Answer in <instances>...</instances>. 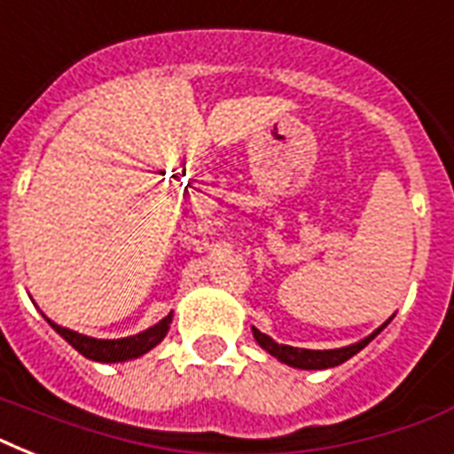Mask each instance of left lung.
I'll return each instance as SVG.
<instances>
[{
	"label": "left lung",
	"mask_w": 454,
	"mask_h": 454,
	"mask_svg": "<svg viewBox=\"0 0 454 454\" xmlns=\"http://www.w3.org/2000/svg\"><path fill=\"white\" fill-rule=\"evenodd\" d=\"M388 320H391V317H388ZM388 320L381 325V327H377L370 337L360 339V341H356V344L351 346L330 348V351H310V348H294V346L278 344L276 339H270L269 334H263V332H259L256 327H252V334H254V339L259 341V346H262L263 351H269L273 358H278L280 363H285V365L299 367V370H327V367L341 365V363H346L351 356L363 351V348L387 327Z\"/></svg>",
	"instance_id": "1"
}]
</instances>
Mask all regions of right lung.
Returning a JSON list of instances; mask_svg holds the SVG:
<instances>
[{"mask_svg":"<svg viewBox=\"0 0 454 454\" xmlns=\"http://www.w3.org/2000/svg\"><path fill=\"white\" fill-rule=\"evenodd\" d=\"M46 323L51 325L53 330L59 332L60 337L66 339L74 351H80L84 358L98 360V363H124V360L138 358V356L148 353L167 337L171 323V313L167 317H162L157 325L148 327V330L124 339H94L87 337V334H80V332L67 330V327H60V325L51 323L49 317H46Z\"/></svg>","mask_w":454,"mask_h":454,"instance_id":"add662e5","label":"right lung"}]
</instances>
